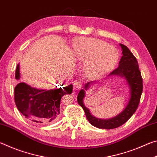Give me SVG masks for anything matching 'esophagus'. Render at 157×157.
<instances>
[{
  "label": "esophagus",
  "mask_w": 157,
  "mask_h": 157,
  "mask_svg": "<svg viewBox=\"0 0 157 157\" xmlns=\"http://www.w3.org/2000/svg\"><path fill=\"white\" fill-rule=\"evenodd\" d=\"M82 86V83L80 81H76L74 83V88L76 89H80Z\"/></svg>",
  "instance_id": "34e87169"
}]
</instances>
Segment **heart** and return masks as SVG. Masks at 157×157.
<instances>
[{"label": "heart", "instance_id": "obj_1", "mask_svg": "<svg viewBox=\"0 0 157 157\" xmlns=\"http://www.w3.org/2000/svg\"><path fill=\"white\" fill-rule=\"evenodd\" d=\"M72 46L75 59L84 63V71L89 75L107 73L118 62L117 50L100 39L78 37L73 41Z\"/></svg>", "mask_w": 157, "mask_h": 157}]
</instances>
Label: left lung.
Instances as JSON below:
<instances>
[{
	"label": "left lung",
	"mask_w": 157,
	"mask_h": 157,
	"mask_svg": "<svg viewBox=\"0 0 157 157\" xmlns=\"http://www.w3.org/2000/svg\"><path fill=\"white\" fill-rule=\"evenodd\" d=\"M119 45L121 47L123 56L119 62L118 67L109 74L107 78L118 76L126 80L129 86V98L124 109L117 116L109 119H101L93 116L90 110L84 105V98L86 96L85 92L92 86L94 82H90L85 84L84 89L79 91L77 98L78 104L83 108L87 120L92 125L100 129H114L125 123L136 111L143 92V79L136 58L126 46L121 44Z\"/></svg>",
	"instance_id": "left-lung-1"
}]
</instances>
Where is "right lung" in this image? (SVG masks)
Wrapping results in <instances>:
<instances>
[{
    "label": "right lung",
    "mask_w": 157,
    "mask_h": 157,
    "mask_svg": "<svg viewBox=\"0 0 157 157\" xmlns=\"http://www.w3.org/2000/svg\"><path fill=\"white\" fill-rule=\"evenodd\" d=\"M20 66L16 69L15 79H20ZM63 86L64 83H63ZM73 84L63 88L46 90L32 87L20 82L14 89V100L18 110L25 118L39 124H48L57 120L60 113L61 99L66 94H71Z\"/></svg>",
    "instance_id": "1"
}]
</instances>
